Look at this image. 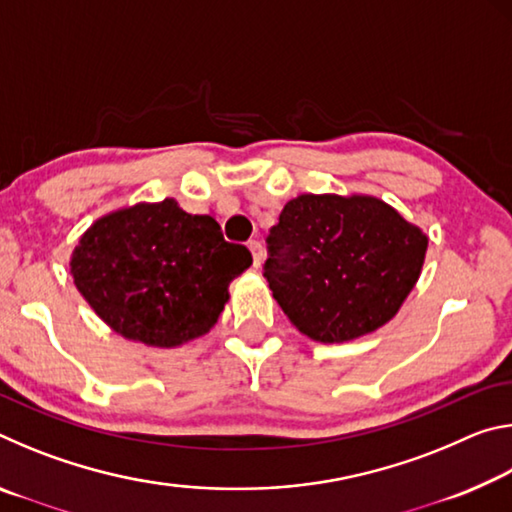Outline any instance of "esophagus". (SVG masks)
Masks as SVG:
<instances>
[{
    "mask_svg": "<svg viewBox=\"0 0 512 512\" xmlns=\"http://www.w3.org/2000/svg\"><path fill=\"white\" fill-rule=\"evenodd\" d=\"M248 248H250V253H253V264H255V266H262V259H264V248H262V244H259L257 239H250V241H248Z\"/></svg>",
    "mask_w": 512,
    "mask_h": 512,
    "instance_id": "obj_1",
    "label": "esophagus"
}]
</instances>
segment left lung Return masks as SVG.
I'll use <instances>...</instances> for the list:
<instances>
[{"label": "left lung", "instance_id": "8db88e82", "mask_svg": "<svg viewBox=\"0 0 512 512\" xmlns=\"http://www.w3.org/2000/svg\"><path fill=\"white\" fill-rule=\"evenodd\" d=\"M427 244L418 225L375 196L302 194L268 232L264 277L302 334L343 343L400 311Z\"/></svg>", "mask_w": 512, "mask_h": 512}]
</instances>
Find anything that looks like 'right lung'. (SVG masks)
Masks as SVG:
<instances>
[{
	"instance_id": "1",
	"label": "right lung",
	"mask_w": 512,
	"mask_h": 512,
	"mask_svg": "<svg viewBox=\"0 0 512 512\" xmlns=\"http://www.w3.org/2000/svg\"><path fill=\"white\" fill-rule=\"evenodd\" d=\"M253 264L207 214L173 198L137 203L90 225L74 248V284L103 323L131 341L176 348L210 332L230 282Z\"/></svg>"
}]
</instances>
